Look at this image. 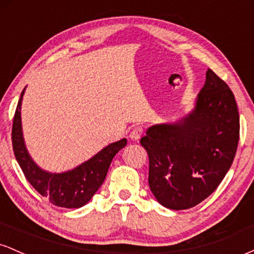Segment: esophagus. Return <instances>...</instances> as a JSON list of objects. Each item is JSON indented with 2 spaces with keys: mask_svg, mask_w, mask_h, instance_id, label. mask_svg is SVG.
Wrapping results in <instances>:
<instances>
[{
  "mask_svg": "<svg viewBox=\"0 0 254 254\" xmlns=\"http://www.w3.org/2000/svg\"><path fill=\"white\" fill-rule=\"evenodd\" d=\"M142 133H143V127H135L132 129V131L130 132V138L132 141H137V139L141 138Z\"/></svg>",
  "mask_w": 254,
  "mask_h": 254,
  "instance_id": "esophagus-1",
  "label": "esophagus"
}]
</instances>
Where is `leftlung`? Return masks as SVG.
<instances>
[{
  "mask_svg": "<svg viewBox=\"0 0 254 254\" xmlns=\"http://www.w3.org/2000/svg\"><path fill=\"white\" fill-rule=\"evenodd\" d=\"M239 136L234 94L208 69L190 115L173 124L153 125L141 138L149 157L148 183L157 202L183 210L210 196L233 164Z\"/></svg>",
  "mask_w": 254,
  "mask_h": 254,
  "instance_id": "obj_1",
  "label": "left lung"
}]
</instances>
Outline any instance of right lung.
<instances>
[{
	"label": "right lung",
	"mask_w": 254,
	"mask_h": 254,
	"mask_svg": "<svg viewBox=\"0 0 254 254\" xmlns=\"http://www.w3.org/2000/svg\"><path fill=\"white\" fill-rule=\"evenodd\" d=\"M25 88L17 103L14 115L11 142L14 155L24 172L26 179L43 197L54 205L62 208H81L103 185L113 157L127 145V138L111 143L88 161L74 170L63 173H49L38 167L26 149L21 127V101Z\"/></svg>",
	"instance_id": "obj_1"
}]
</instances>
